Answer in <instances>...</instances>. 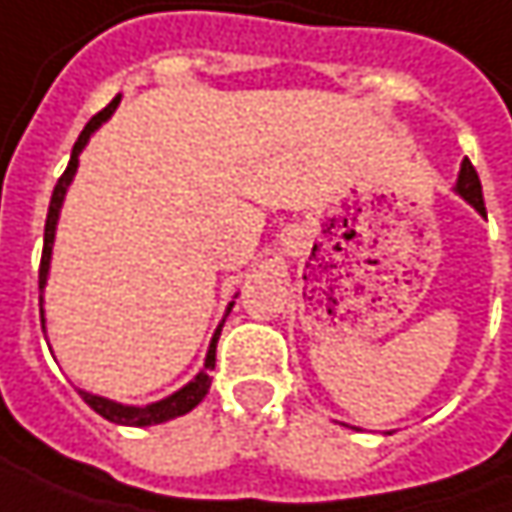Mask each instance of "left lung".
I'll list each match as a JSON object with an SVG mask.
<instances>
[{"mask_svg": "<svg viewBox=\"0 0 512 512\" xmlns=\"http://www.w3.org/2000/svg\"><path fill=\"white\" fill-rule=\"evenodd\" d=\"M455 192L463 198V201L469 203L478 215H484V218H487V206H484V195H481V180H478V174H475V168H472L469 160H463V163H460Z\"/></svg>", "mask_w": 512, "mask_h": 512, "instance_id": "1", "label": "left lung"}]
</instances>
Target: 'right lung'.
I'll return each mask as SVG.
<instances>
[{"instance_id": "add662e5", "label": "right lung", "mask_w": 512, "mask_h": 512, "mask_svg": "<svg viewBox=\"0 0 512 512\" xmlns=\"http://www.w3.org/2000/svg\"><path fill=\"white\" fill-rule=\"evenodd\" d=\"M116 107H119V95H116V98H113V101H110L98 116H92L90 122H87V128L81 130V136H78V142H75V148H72L69 165H66L63 177L57 180L55 195H52V203H49V215H46V236H43V259H40V323H43V329H46V317H43V288H46V282H49V268H52V247H55L60 206H63V201H66L69 183L75 180L81 151L87 148V142H90L92 133H95V130L101 128V125L116 113ZM233 306H236V303H230V306H227V314H230ZM227 314H224V320H227ZM224 320L218 323V329H215V335H212V341H209V349H206V361H203L201 373H198V376H195L189 384H183L180 390H174L171 396L160 399V402H151V405H122V402H116V399L98 396V393L81 390V387H78V393L84 396V402L90 405L95 414H101L104 420L116 422V425L145 428V425H160V422H168V420H174V417L189 414L195 405H201L203 396L209 393V370L215 367V347H218V338H221V326H224Z\"/></svg>"}]
</instances>
